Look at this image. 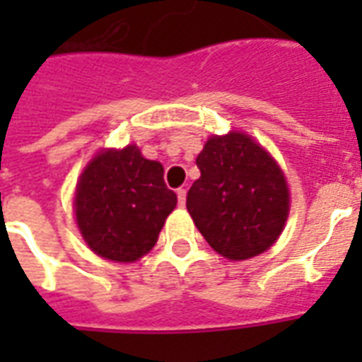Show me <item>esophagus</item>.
<instances>
[{"label": "esophagus", "mask_w": 362, "mask_h": 362, "mask_svg": "<svg viewBox=\"0 0 362 362\" xmlns=\"http://www.w3.org/2000/svg\"><path fill=\"white\" fill-rule=\"evenodd\" d=\"M176 196H178V205L184 207V204H186V189L180 188L178 192H176Z\"/></svg>", "instance_id": "esophagus-1"}]
</instances>
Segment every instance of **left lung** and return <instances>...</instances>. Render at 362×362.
Returning a JSON list of instances; mask_svg holds the SVG:
<instances>
[{"mask_svg":"<svg viewBox=\"0 0 362 362\" xmlns=\"http://www.w3.org/2000/svg\"><path fill=\"white\" fill-rule=\"evenodd\" d=\"M202 176L186 197L192 219L213 250L227 259L266 252L288 217L283 170L250 135H213L197 155Z\"/></svg>","mask_w":362,"mask_h":362,"instance_id":"8db88e82","label":"left lung"}]
</instances>
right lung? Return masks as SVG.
I'll list each match as a JSON object with an SVG mask.
<instances>
[{"mask_svg": "<svg viewBox=\"0 0 362 362\" xmlns=\"http://www.w3.org/2000/svg\"><path fill=\"white\" fill-rule=\"evenodd\" d=\"M163 165L135 145L100 151L75 189V219L85 243L100 258L135 262L155 246L176 194L166 188Z\"/></svg>", "mask_w": 362, "mask_h": 362, "instance_id": "add662e5", "label": "right lung"}]
</instances>
